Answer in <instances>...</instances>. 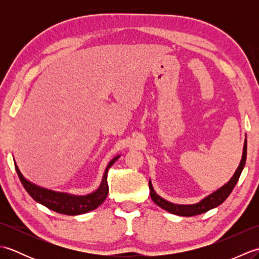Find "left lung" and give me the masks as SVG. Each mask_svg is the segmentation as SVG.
Segmentation results:
<instances>
[{"label": "left lung", "mask_w": 259, "mask_h": 259, "mask_svg": "<svg viewBox=\"0 0 259 259\" xmlns=\"http://www.w3.org/2000/svg\"><path fill=\"white\" fill-rule=\"evenodd\" d=\"M246 157H247V139H245L244 142V149H243V156H241V160L239 166L236 170L234 176L227 184H225L221 188L213 191L212 194L203 198L202 200L199 202L194 203V205H178V203H172L170 201H167L163 199L159 195L156 194L155 189H153L151 180H149V189H150V196L153 202L158 205L160 208L164 209L171 213L178 214V216H185V217H190V216H196V214H200L202 212H206L210 209L217 207L223 203L225 200L227 199V197L230 195V192L233 191L234 187L237 184V181L240 177V174L243 171L246 163Z\"/></svg>", "instance_id": "1"}]
</instances>
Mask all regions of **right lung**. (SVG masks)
I'll use <instances>...</instances> for the list:
<instances>
[{"mask_svg": "<svg viewBox=\"0 0 259 259\" xmlns=\"http://www.w3.org/2000/svg\"><path fill=\"white\" fill-rule=\"evenodd\" d=\"M120 156L114 157L112 160L108 163L106 170H104L102 181L100 186H99V188L91 192V194L84 196H76L68 194V192H59L47 188H42V187L36 186L35 184H32L30 180H27L24 176L21 174L20 169L16 166L15 162L14 166L24 189L36 202L41 203V205L46 206L47 208L51 209V210L56 212L75 216V214L85 213L93 210V209L100 206L104 201V199H106L109 192V186L107 181L108 170L115 161H117V159Z\"/></svg>", "mask_w": 259, "mask_h": 259, "instance_id": "1", "label": "right lung"}]
</instances>
